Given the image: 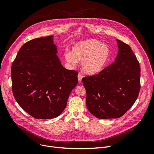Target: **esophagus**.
I'll use <instances>...</instances> for the list:
<instances>
[{
  "label": "esophagus",
  "instance_id": "esophagus-1",
  "mask_svg": "<svg viewBox=\"0 0 154 154\" xmlns=\"http://www.w3.org/2000/svg\"><path fill=\"white\" fill-rule=\"evenodd\" d=\"M77 77H78V81H79V82H81L82 79V76L80 74H79V75H78Z\"/></svg>",
  "mask_w": 154,
  "mask_h": 154
}]
</instances>
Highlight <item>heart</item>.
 I'll return each mask as SVG.
<instances>
[{
	"mask_svg": "<svg viewBox=\"0 0 154 154\" xmlns=\"http://www.w3.org/2000/svg\"><path fill=\"white\" fill-rule=\"evenodd\" d=\"M109 57L107 46L96 39L80 41L73 46L72 53L64 54L66 61L72 66L82 62V69L87 75H94L102 72Z\"/></svg>",
	"mask_w": 154,
	"mask_h": 154,
	"instance_id": "b5f03b06",
	"label": "heart"
}]
</instances>
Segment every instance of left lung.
Instances as JSON below:
<instances>
[{"mask_svg": "<svg viewBox=\"0 0 154 154\" xmlns=\"http://www.w3.org/2000/svg\"><path fill=\"white\" fill-rule=\"evenodd\" d=\"M115 61L102 72L82 79L88 109L99 119L118 118L132 106L140 90V67L131 48L116 39Z\"/></svg>", "mask_w": 154, "mask_h": 154, "instance_id": "1", "label": "left lung"}]
</instances>
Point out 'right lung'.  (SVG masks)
<instances>
[{
    "label": "right lung",
    "mask_w": 154,
    "mask_h": 154,
    "mask_svg": "<svg viewBox=\"0 0 154 154\" xmlns=\"http://www.w3.org/2000/svg\"><path fill=\"white\" fill-rule=\"evenodd\" d=\"M54 36L35 38L20 48L11 66L13 96L36 119L58 117L78 83V72L64 68Z\"/></svg>",
    "instance_id": "right-lung-1"
}]
</instances>
